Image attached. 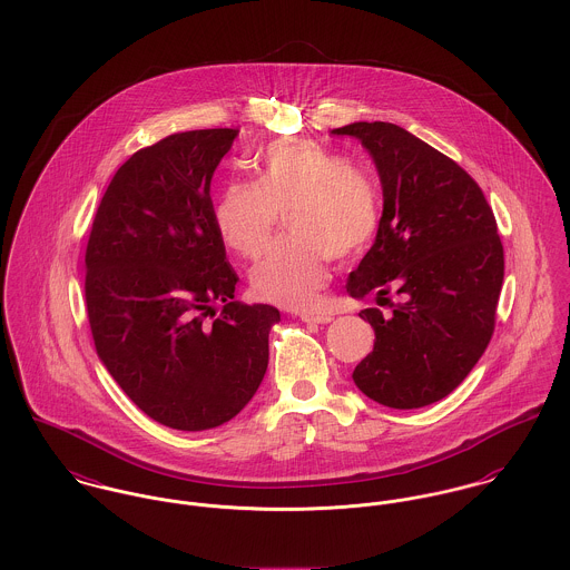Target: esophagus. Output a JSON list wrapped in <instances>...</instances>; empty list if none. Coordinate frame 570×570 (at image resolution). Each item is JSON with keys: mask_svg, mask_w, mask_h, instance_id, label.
<instances>
[{"mask_svg": "<svg viewBox=\"0 0 570 570\" xmlns=\"http://www.w3.org/2000/svg\"><path fill=\"white\" fill-rule=\"evenodd\" d=\"M304 323H315V325H323V323H330L332 315H315V313H308V315H302Z\"/></svg>", "mask_w": 570, "mask_h": 570, "instance_id": "esophagus-1", "label": "esophagus"}]
</instances>
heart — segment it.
<instances>
[{
  "label": "heart",
  "instance_id": "1",
  "mask_svg": "<svg viewBox=\"0 0 570 570\" xmlns=\"http://www.w3.org/2000/svg\"><path fill=\"white\" fill-rule=\"evenodd\" d=\"M255 181H227L214 203L220 240L252 257L268 240L279 209L291 234L255 262V295L284 308H311L330 282V257L363 254L376 238L382 200L374 179L313 139H279L254 161Z\"/></svg>",
  "mask_w": 570,
  "mask_h": 570
}]
</instances>
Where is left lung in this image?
<instances>
[{
  "mask_svg": "<svg viewBox=\"0 0 570 570\" xmlns=\"http://www.w3.org/2000/svg\"><path fill=\"white\" fill-rule=\"evenodd\" d=\"M332 132L370 150L384 198L376 240L350 273L347 293L376 297L389 313L361 311L376 341L352 379L391 409L433 404L472 372L494 334L505 275L494 212L456 161L397 125Z\"/></svg>",
  "mask_w": 570,
  "mask_h": 570,
  "instance_id": "1",
  "label": "left lung"
}]
</instances>
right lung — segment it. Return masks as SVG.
Instances as JSON below:
<instances>
[{"label":"right lung","instance_id":"add662e5","mask_svg":"<svg viewBox=\"0 0 570 570\" xmlns=\"http://www.w3.org/2000/svg\"><path fill=\"white\" fill-rule=\"evenodd\" d=\"M236 135L186 130L137 150L105 191L85 254L100 361L177 431L216 429L247 406L279 321L273 306L234 302L238 275L214 225L209 184Z\"/></svg>","mask_w":570,"mask_h":570}]
</instances>
